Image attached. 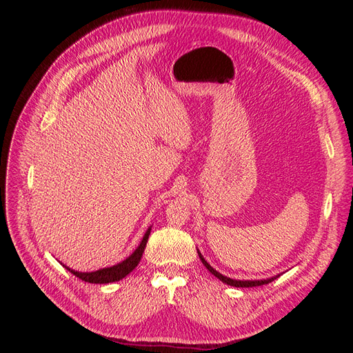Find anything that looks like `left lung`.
<instances>
[{
    "label": "left lung",
    "instance_id": "1",
    "mask_svg": "<svg viewBox=\"0 0 353 353\" xmlns=\"http://www.w3.org/2000/svg\"><path fill=\"white\" fill-rule=\"evenodd\" d=\"M199 256H200V261L203 262V265L206 266V268L216 276V279H219L222 283H225V284H228V285H232V287H256V285H262V284H268V283H271V281H274V279H276V276H272V279H268V280H254V281H239V280H232V279H228V276H225V275H222V274H219L216 270H213L212 266L205 261V258H203V256L199 253Z\"/></svg>",
    "mask_w": 353,
    "mask_h": 353
}]
</instances>
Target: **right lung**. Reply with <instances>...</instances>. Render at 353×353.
<instances>
[{
    "mask_svg": "<svg viewBox=\"0 0 353 353\" xmlns=\"http://www.w3.org/2000/svg\"><path fill=\"white\" fill-rule=\"evenodd\" d=\"M150 231L152 228H148L145 236L143 237L140 245L135 249V252L130 256V258H126L123 262L117 263L114 266H110V268H104V270H99L95 272H78V271H73V270H69L68 266L66 268L74 275L78 276V279H81L82 281L85 283H92V284H108V283H114V281H119L122 280L123 276H126L128 274H130L132 270H135V266L140 263L141 261V256L144 253V249H145V244H147V240H148V236H150Z\"/></svg>",
    "mask_w": 353,
    "mask_h": 353,
    "instance_id": "obj_1",
    "label": "right lung"
}]
</instances>
